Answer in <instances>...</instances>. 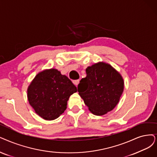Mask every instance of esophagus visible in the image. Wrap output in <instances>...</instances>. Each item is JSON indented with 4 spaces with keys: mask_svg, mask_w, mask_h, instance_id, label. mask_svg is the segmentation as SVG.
Instances as JSON below:
<instances>
[{
    "mask_svg": "<svg viewBox=\"0 0 157 157\" xmlns=\"http://www.w3.org/2000/svg\"><path fill=\"white\" fill-rule=\"evenodd\" d=\"M79 82H80L79 80H74V81H73V83H74V84H75V86H77L78 84H79Z\"/></svg>",
    "mask_w": 157,
    "mask_h": 157,
    "instance_id": "34e87169",
    "label": "esophagus"
}]
</instances>
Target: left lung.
<instances>
[{
  "instance_id": "8db88e82",
  "label": "left lung",
  "mask_w": 157,
  "mask_h": 157,
  "mask_svg": "<svg viewBox=\"0 0 157 157\" xmlns=\"http://www.w3.org/2000/svg\"><path fill=\"white\" fill-rule=\"evenodd\" d=\"M87 76L80 81L78 94L90 111L103 115L113 109L124 91V81L110 65L99 62L86 69Z\"/></svg>"
}]
</instances>
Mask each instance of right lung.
Masks as SVG:
<instances>
[{"instance_id":"add662e5","label":"right lung","mask_w":157,"mask_h":157,"mask_svg":"<svg viewBox=\"0 0 157 157\" xmlns=\"http://www.w3.org/2000/svg\"><path fill=\"white\" fill-rule=\"evenodd\" d=\"M77 91V87L66 76L51 69L35 77L28 89V98L37 114L52 121L63 113L69 97Z\"/></svg>"}]
</instances>
